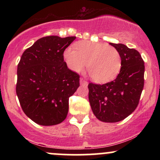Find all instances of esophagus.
<instances>
[{"label": "esophagus", "instance_id": "1", "mask_svg": "<svg viewBox=\"0 0 160 160\" xmlns=\"http://www.w3.org/2000/svg\"><path fill=\"white\" fill-rule=\"evenodd\" d=\"M80 82L81 85H84V86H87L88 85V82L86 81L85 79L83 78H80Z\"/></svg>", "mask_w": 160, "mask_h": 160}]
</instances>
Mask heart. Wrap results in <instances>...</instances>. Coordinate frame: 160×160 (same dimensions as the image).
Wrapping results in <instances>:
<instances>
[{
    "instance_id": "1",
    "label": "heart",
    "mask_w": 160,
    "mask_h": 160,
    "mask_svg": "<svg viewBox=\"0 0 160 160\" xmlns=\"http://www.w3.org/2000/svg\"><path fill=\"white\" fill-rule=\"evenodd\" d=\"M76 50L68 47L64 58L68 67L74 72H81L87 63V71L95 82L104 83L117 78L122 66L119 51L104 43L80 41L75 44Z\"/></svg>"
}]
</instances>
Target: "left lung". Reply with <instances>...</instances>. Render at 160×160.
Wrapping results in <instances>:
<instances>
[{
    "mask_svg": "<svg viewBox=\"0 0 160 160\" xmlns=\"http://www.w3.org/2000/svg\"><path fill=\"white\" fill-rule=\"evenodd\" d=\"M110 44L121 56L120 74L114 80L102 85L89 83V101L98 120L117 122L126 118L138 105L144 84V62L136 49L122 43Z\"/></svg>",
    "mask_w": 160,
    "mask_h": 160,
    "instance_id": "1",
    "label": "left lung"
}]
</instances>
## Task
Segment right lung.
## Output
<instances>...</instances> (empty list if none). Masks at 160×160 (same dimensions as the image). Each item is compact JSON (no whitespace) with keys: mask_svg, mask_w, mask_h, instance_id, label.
<instances>
[{"mask_svg":"<svg viewBox=\"0 0 160 160\" xmlns=\"http://www.w3.org/2000/svg\"><path fill=\"white\" fill-rule=\"evenodd\" d=\"M75 38L44 37L21 57L16 95L24 113L36 123L54 126L67 117L69 97L80 86V76L68 68L63 53Z\"/></svg>","mask_w":160,"mask_h":160,"instance_id":"1","label":"right lung"}]
</instances>
